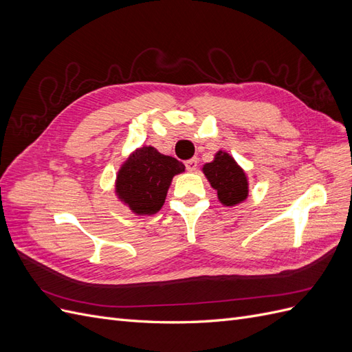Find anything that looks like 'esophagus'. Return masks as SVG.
<instances>
[{
    "label": "esophagus",
    "mask_w": 352,
    "mask_h": 352,
    "mask_svg": "<svg viewBox=\"0 0 352 352\" xmlns=\"http://www.w3.org/2000/svg\"><path fill=\"white\" fill-rule=\"evenodd\" d=\"M185 164H186V168L189 170V172H195L198 167V158H190Z\"/></svg>",
    "instance_id": "34e87169"
}]
</instances>
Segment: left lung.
Wrapping results in <instances>:
<instances>
[{
    "instance_id": "left-lung-1",
    "label": "left lung",
    "mask_w": 352,
    "mask_h": 352,
    "mask_svg": "<svg viewBox=\"0 0 352 352\" xmlns=\"http://www.w3.org/2000/svg\"><path fill=\"white\" fill-rule=\"evenodd\" d=\"M211 188L217 190L223 206L233 207L248 197V177L230 154L219 151L211 163L202 167Z\"/></svg>"
}]
</instances>
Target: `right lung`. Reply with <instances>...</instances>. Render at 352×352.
I'll use <instances>...</instances> for the list:
<instances>
[{
    "label": "right lung",
    "mask_w": 352,
    "mask_h": 352,
    "mask_svg": "<svg viewBox=\"0 0 352 352\" xmlns=\"http://www.w3.org/2000/svg\"><path fill=\"white\" fill-rule=\"evenodd\" d=\"M185 172L175 157L141 146L122 164L116 179V194L138 216L155 214L163 207L173 176Z\"/></svg>",
    "instance_id": "1"
}]
</instances>
